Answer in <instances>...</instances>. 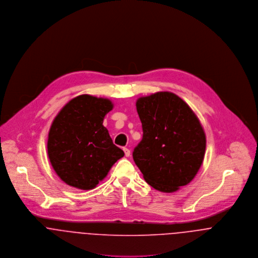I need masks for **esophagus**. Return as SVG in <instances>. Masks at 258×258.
I'll use <instances>...</instances> for the list:
<instances>
[{"instance_id": "34e87169", "label": "esophagus", "mask_w": 258, "mask_h": 258, "mask_svg": "<svg viewBox=\"0 0 258 258\" xmlns=\"http://www.w3.org/2000/svg\"><path fill=\"white\" fill-rule=\"evenodd\" d=\"M123 151H124V154H125V156H126V157H128V156L131 155V150H130L128 148L123 147Z\"/></svg>"}]
</instances>
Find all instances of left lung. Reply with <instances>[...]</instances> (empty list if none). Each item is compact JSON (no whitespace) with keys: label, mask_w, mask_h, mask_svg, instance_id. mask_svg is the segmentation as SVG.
<instances>
[{"label":"left lung","mask_w":258,"mask_h":258,"mask_svg":"<svg viewBox=\"0 0 258 258\" xmlns=\"http://www.w3.org/2000/svg\"><path fill=\"white\" fill-rule=\"evenodd\" d=\"M143 140L133 152L144 180L172 193L189 184L199 171L206 136L191 108L171 92H157L137 101Z\"/></svg>","instance_id":"1"}]
</instances>
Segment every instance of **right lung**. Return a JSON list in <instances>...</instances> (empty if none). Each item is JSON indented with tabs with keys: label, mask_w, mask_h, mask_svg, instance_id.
<instances>
[{
	"label": "right lung",
	"mask_w": 258,
	"mask_h": 258,
	"mask_svg": "<svg viewBox=\"0 0 258 258\" xmlns=\"http://www.w3.org/2000/svg\"><path fill=\"white\" fill-rule=\"evenodd\" d=\"M113 107L109 99L80 95L69 101L52 121L47 153L54 171L67 185L94 189L124 155L103 125Z\"/></svg>",
	"instance_id": "1"
}]
</instances>
